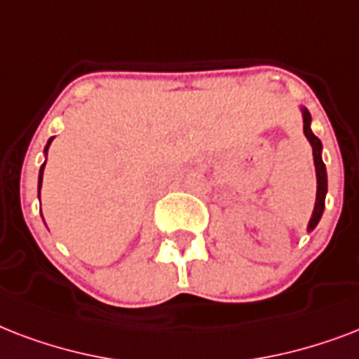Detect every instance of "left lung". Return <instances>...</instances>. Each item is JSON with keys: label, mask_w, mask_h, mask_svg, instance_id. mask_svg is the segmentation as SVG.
I'll return each instance as SVG.
<instances>
[{"label": "left lung", "mask_w": 359, "mask_h": 359, "mask_svg": "<svg viewBox=\"0 0 359 359\" xmlns=\"http://www.w3.org/2000/svg\"><path fill=\"white\" fill-rule=\"evenodd\" d=\"M304 133L305 136L309 138L311 146H313V157H315V166H316V202H315V211H313V217L309 221V230H313L318 224L322 217V211H324V198H326L327 193V176H326V166H324V161H322V144L320 140L313 135L311 130V114L304 108Z\"/></svg>", "instance_id": "obj_1"}]
</instances>
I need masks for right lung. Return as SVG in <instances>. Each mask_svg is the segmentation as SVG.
I'll return each instance as SVG.
<instances>
[{
  "label": "right lung",
  "instance_id": "right-lung-1",
  "mask_svg": "<svg viewBox=\"0 0 359 359\" xmlns=\"http://www.w3.org/2000/svg\"><path fill=\"white\" fill-rule=\"evenodd\" d=\"M50 142H52V138L48 140V144H46V148H44V151H48V146H50ZM43 170H44V165L41 166V174H39V189H41V183H43Z\"/></svg>",
  "mask_w": 359,
  "mask_h": 359
}]
</instances>
